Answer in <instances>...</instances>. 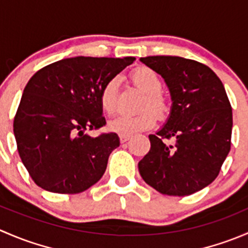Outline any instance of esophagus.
Listing matches in <instances>:
<instances>
[{
  "label": "esophagus",
  "instance_id": "esophagus-1",
  "mask_svg": "<svg viewBox=\"0 0 248 248\" xmlns=\"http://www.w3.org/2000/svg\"><path fill=\"white\" fill-rule=\"evenodd\" d=\"M131 137L132 136H127V134H121V136H120V141H121V142H126L127 140L131 139Z\"/></svg>",
  "mask_w": 248,
  "mask_h": 248
}]
</instances>
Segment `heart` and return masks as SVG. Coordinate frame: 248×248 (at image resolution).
Listing matches in <instances>:
<instances>
[{"instance_id":"1","label":"heart","mask_w":248,"mask_h":248,"mask_svg":"<svg viewBox=\"0 0 248 248\" xmlns=\"http://www.w3.org/2000/svg\"><path fill=\"white\" fill-rule=\"evenodd\" d=\"M131 79L137 86L146 93L142 101L141 108L145 109L138 114H120L109 122V128L119 134H131L146 131L156 124L157 117L166 119L170 111L168 101L161 93L162 81L152 69L147 67H139L131 73ZM117 87L119 78H111L104 84L99 93L101 108L106 114L111 115L117 107ZM151 108L153 110L149 109ZM156 112L155 114L154 112Z\"/></svg>"}]
</instances>
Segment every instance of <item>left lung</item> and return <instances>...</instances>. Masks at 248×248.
<instances>
[{
	"mask_svg": "<svg viewBox=\"0 0 248 248\" xmlns=\"http://www.w3.org/2000/svg\"><path fill=\"white\" fill-rule=\"evenodd\" d=\"M140 61L161 74L169 87L167 124L150 134V151L139 162L142 180L159 193L184 197L211 184L231 151L232 112L223 84L212 69L179 56ZM174 139L168 145L166 140Z\"/></svg>",
	"mask_w": 248,
	"mask_h": 248,
	"instance_id": "1",
	"label": "left lung"
}]
</instances>
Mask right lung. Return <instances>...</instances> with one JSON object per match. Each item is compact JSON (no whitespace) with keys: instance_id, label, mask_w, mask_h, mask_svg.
I'll return each mask as SVG.
<instances>
[{"instance_id":"right-lung-1","label":"right lung","mask_w":248,"mask_h":248,"mask_svg":"<svg viewBox=\"0 0 248 248\" xmlns=\"http://www.w3.org/2000/svg\"><path fill=\"white\" fill-rule=\"evenodd\" d=\"M134 57L78 56L39 69L24 89L14 117L19 156L36 185L60 194H77L98 182L116 133H86L106 126L102 87Z\"/></svg>"}]
</instances>
